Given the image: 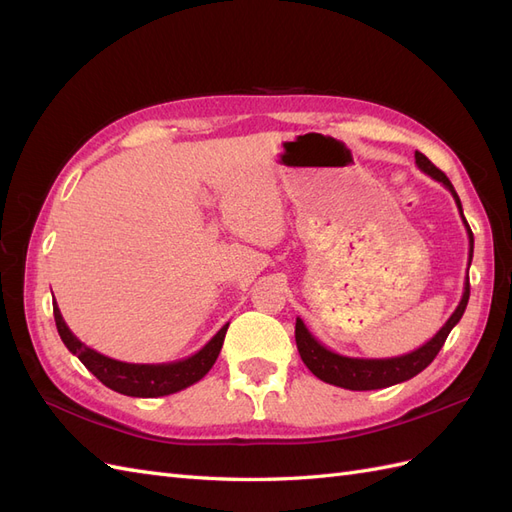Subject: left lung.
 Masks as SVG:
<instances>
[{
    "label": "left lung",
    "mask_w": 512,
    "mask_h": 512,
    "mask_svg": "<svg viewBox=\"0 0 512 512\" xmlns=\"http://www.w3.org/2000/svg\"><path fill=\"white\" fill-rule=\"evenodd\" d=\"M414 160H416V166L421 168L425 175L440 181L444 188L453 194L455 205H457L459 215L463 220V226H466V232H468V241H470L468 267H470L472 265V254H474V235H472V230H470L466 218H463L461 200H459V196L453 188V183L448 181V177L442 173V170L433 166L431 160L427 156H423L421 151L414 153ZM468 299H470V280L466 277V282H463L461 301L455 307V312L451 314V318L444 322V327L436 335H433L429 342H425L421 348H416V350H412L408 354H401V356H391V359H359V356L337 354V352L329 350L324 344H320L318 339L312 333H309V329L305 327V322L301 318H297V327H294V339H297V348H299L303 363L322 382L333 384V386H342V389H348V391L386 389V386L406 382V380L414 378L416 374H421V371L433 359H436V354L444 346L448 333L453 331L455 324L461 320L463 312H466Z\"/></svg>",
    "instance_id": "1"
}]
</instances>
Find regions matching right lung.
<instances>
[{"mask_svg": "<svg viewBox=\"0 0 512 512\" xmlns=\"http://www.w3.org/2000/svg\"><path fill=\"white\" fill-rule=\"evenodd\" d=\"M53 314H55L59 337L61 342L66 344V348L74 356H79V361L104 386L128 397H164V395L188 389V386H192L200 378H205L207 371L213 367L215 359H218L226 331H228V324H230L226 322L203 348L194 352L192 356H188V359L173 361V363H123L85 346L81 339L68 329V324L64 316H61L55 301H53Z\"/></svg>", "mask_w": 512, "mask_h": 512, "instance_id": "add662e5", "label": "right lung"}]
</instances>
